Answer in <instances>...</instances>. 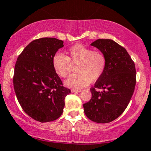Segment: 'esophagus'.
<instances>
[{"label": "esophagus", "instance_id": "34e87169", "mask_svg": "<svg viewBox=\"0 0 151 151\" xmlns=\"http://www.w3.org/2000/svg\"><path fill=\"white\" fill-rule=\"evenodd\" d=\"M72 93H79L81 92V90H78V89H72Z\"/></svg>", "mask_w": 151, "mask_h": 151}]
</instances>
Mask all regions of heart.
Returning a JSON list of instances; mask_svg holds the SVG:
<instances>
[{
	"label": "heart",
	"instance_id": "obj_1",
	"mask_svg": "<svg viewBox=\"0 0 151 151\" xmlns=\"http://www.w3.org/2000/svg\"><path fill=\"white\" fill-rule=\"evenodd\" d=\"M72 65H77V74L70 75L65 81V86L81 88L88 86L91 81H95L101 77L106 68L107 59L103 52L81 44L70 47L66 55L56 53L52 58V68L60 77H68Z\"/></svg>",
	"mask_w": 151,
	"mask_h": 151
}]
</instances>
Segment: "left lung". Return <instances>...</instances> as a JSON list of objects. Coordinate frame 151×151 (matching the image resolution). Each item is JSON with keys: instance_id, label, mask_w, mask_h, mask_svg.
<instances>
[{"instance_id": "left-lung-1", "label": "left lung", "mask_w": 151, "mask_h": 151, "mask_svg": "<svg viewBox=\"0 0 151 151\" xmlns=\"http://www.w3.org/2000/svg\"><path fill=\"white\" fill-rule=\"evenodd\" d=\"M91 45L104 53L107 65L90 89L92 97L83 105V110L91 121L108 123L120 116L129 103L136 85L135 65L126 49L111 39H98Z\"/></svg>"}]
</instances>
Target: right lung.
Returning a JSON list of instances; mask_svg holds the SVG:
<instances>
[{"instance_id":"1","label":"right lung","mask_w":151,"mask_h":151,"mask_svg":"<svg viewBox=\"0 0 151 151\" xmlns=\"http://www.w3.org/2000/svg\"><path fill=\"white\" fill-rule=\"evenodd\" d=\"M64 46L55 38L34 40L18 56L13 77L14 89L22 108L40 122L60 117L70 90L63 86L52 65V58Z\"/></svg>"}]
</instances>
